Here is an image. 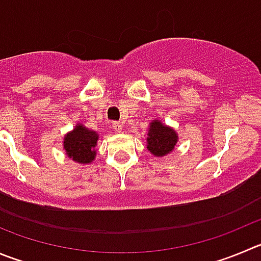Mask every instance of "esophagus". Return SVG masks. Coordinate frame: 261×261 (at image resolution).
I'll use <instances>...</instances> for the list:
<instances>
[{
  "label": "esophagus",
  "mask_w": 261,
  "mask_h": 261,
  "mask_svg": "<svg viewBox=\"0 0 261 261\" xmlns=\"http://www.w3.org/2000/svg\"><path fill=\"white\" fill-rule=\"evenodd\" d=\"M111 126H112V128H113L114 131H117V133H121V131H122V123L112 122Z\"/></svg>",
  "instance_id": "1"
}]
</instances>
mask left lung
<instances>
[{
	"mask_svg": "<svg viewBox=\"0 0 261 261\" xmlns=\"http://www.w3.org/2000/svg\"><path fill=\"white\" fill-rule=\"evenodd\" d=\"M177 142V135L171 127L162 125L160 121H153L149 126L147 138V148L157 157L166 155L174 150Z\"/></svg>",
	"mask_w": 261,
	"mask_h": 261,
	"instance_id": "1",
	"label": "left lung"
}]
</instances>
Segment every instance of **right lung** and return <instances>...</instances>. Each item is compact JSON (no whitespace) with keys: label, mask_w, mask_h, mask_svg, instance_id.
Wrapping results in <instances>:
<instances>
[{"label":"right lung","mask_w":261,"mask_h":261,"mask_svg":"<svg viewBox=\"0 0 261 261\" xmlns=\"http://www.w3.org/2000/svg\"><path fill=\"white\" fill-rule=\"evenodd\" d=\"M97 134L84 126H75L72 133L64 138V149L67 155L79 164H90L95 158V145Z\"/></svg>","instance_id":"obj_1"}]
</instances>
